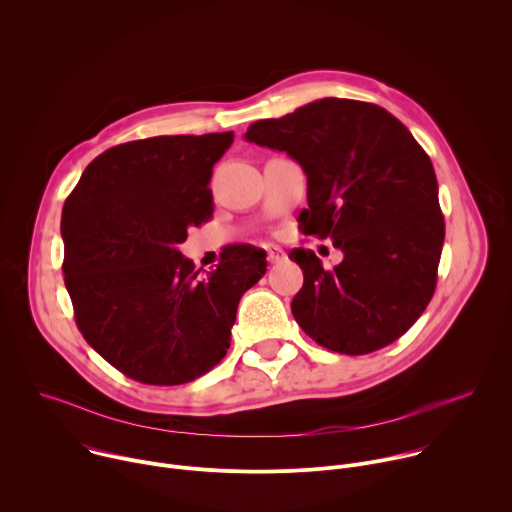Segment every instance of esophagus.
Segmentation results:
<instances>
[{"mask_svg":"<svg viewBox=\"0 0 512 512\" xmlns=\"http://www.w3.org/2000/svg\"><path fill=\"white\" fill-rule=\"evenodd\" d=\"M267 259L269 263H281L285 259V253L279 247H267Z\"/></svg>","mask_w":512,"mask_h":512,"instance_id":"obj_1","label":"esophagus"}]
</instances>
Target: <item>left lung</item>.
I'll list each match as a JSON object with an SVG mask.
<instances>
[{
	"label": "left lung",
	"instance_id": "left-lung-1",
	"mask_svg": "<svg viewBox=\"0 0 512 512\" xmlns=\"http://www.w3.org/2000/svg\"><path fill=\"white\" fill-rule=\"evenodd\" d=\"M245 139L304 168L300 229L344 253L328 271L314 251H289L304 271L291 302L302 330L340 354L401 338L433 298L446 237L431 160L409 129L379 105L328 97L251 123Z\"/></svg>",
	"mask_w": 512,
	"mask_h": 512
}]
</instances>
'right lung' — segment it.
<instances>
[{"instance_id": "obj_1", "label": "right lung", "mask_w": 512, "mask_h": 512, "mask_svg": "<svg viewBox=\"0 0 512 512\" xmlns=\"http://www.w3.org/2000/svg\"><path fill=\"white\" fill-rule=\"evenodd\" d=\"M233 131L127 141L97 156L62 208L64 285L85 340L125 377L190 383L223 360L241 296L267 269L229 245L200 277L178 245L212 216V166Z\"/></svg>"}]
</instances>
